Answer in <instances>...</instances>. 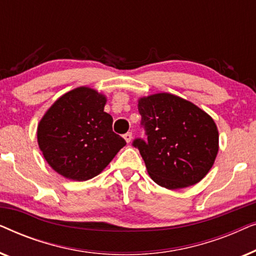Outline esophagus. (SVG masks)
I'll return each mask as SVG.
<instances>
[{
    "label": "esophagus",
    "mask_w": 256,
    "mask_h": 256,
    "mask_svg": "<svg viewBox=\"0 0 256 256\" xmlns=\"http://www.w3.org/2000/svg\"><path fill=\"white\" fill-rule=\"evenodd\" d=\"M124 138L126 141H127V143L130 142V141H132V132H126V134L124 135Z\"/></svg>",
    "instance_id": "esophagus-1"
}]
</instances>
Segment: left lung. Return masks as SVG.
I'll use <instances>...</instances> for the list:
<instances>
[{"label": "left lung", "mask_w": 256, "mask_h": 256, "mask_svg": "<svg viewBox=\"0 0 256 256\" xmlns=\"http://www.w3.org/2000/svg\"><path fill=\"white\" fill-rule=\"evenodd\" d=\"M146 140L135 138L152 180L174 190L198 183L218 152V129L212 118L190 101L169 93L138 100Z\"/></svg>", "instance_id": "left-lung-1"}]
</instances>
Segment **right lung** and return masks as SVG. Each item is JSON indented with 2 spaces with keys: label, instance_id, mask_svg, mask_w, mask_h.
<instances>
[{
  "label": "right lung",
  "instance_id": "right-lung-1",
  "mask_svg": "<svg viewBox=\"0 0 256 256\" xmlns=\"http://www.w3.org/2000/svg\"><path fill=\"white\" fill-rule=\"evenodd\" d=\"M106 98L88 87L64 94L38 124V144L44 158L59 174L87 180L106 168L126 141L112 128L104 112Z\"/></svg>",
  "mask_w": 256,
  "mask_h": 256
}]
</instances>
